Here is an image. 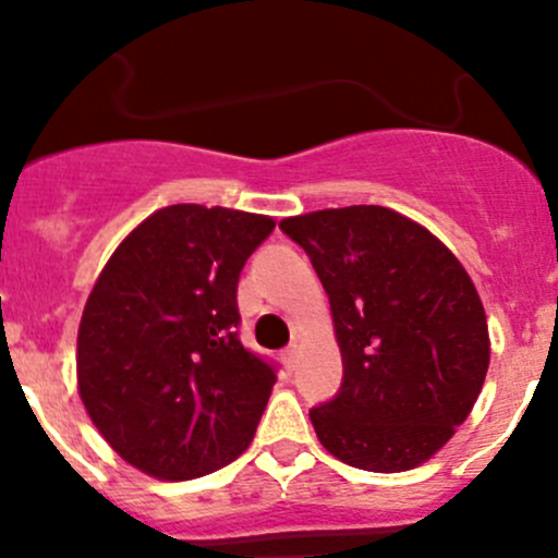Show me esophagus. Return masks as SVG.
<instances>
[{
  "label": "esophagus",
  "mask_w": 558,
  "mask_h": 558,
  "mask_svg": "<svg viewBox=\"0 0 558 558\" xmlns=\"http://www.w3.org/2000/svg\"><path fill=\"white\" fill-rule=\"evenodd\" d=\"M280 359H283V364L289 369H294V364H296V345H291V348H286L283 353H280Z\"/></svg>",
  "instance_id": "34e87169"
}]
</instances>
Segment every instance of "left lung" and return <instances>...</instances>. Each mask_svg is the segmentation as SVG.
<instances>
[{
	"label": "left lung",
	"instance_id": "1",
	"mask_svg": "<svg viewBox=\"0 0 558 558\" xmlns=\"http://www.w3.org/2000/svg\"><path fill=\"white\" fill-rule=\"evenodd\" d=\"M324 283L342 386L311 410L320 446L369 472L424 464L464 424L488 373L483 302L459 258L380 205L280 221Z\"/></svg>",
	"mask_w": 558,
	"mask_h": 558
}]
</instances>
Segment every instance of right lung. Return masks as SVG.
Returning a JSON list of instances; mask_svg holds the SVG:
<instances>
[{"label":"right lung","instance_id":"obj_1","mask_svg":"<svg viewBox=\"0 0 558 558\" xmlns=\"http://www.w3.org/2000/svg\"><path fill=\"white\" fill-rule=\"evenodd\" d=\"M275 221L170 205L123 238L77 329V393L123 461L210 475L251 446L275 373L238 337V280Z\"/></svg>","mask_w":558,"mask_h":558}]
</instances>
